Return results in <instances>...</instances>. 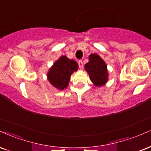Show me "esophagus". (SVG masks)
<instances>
[{
  "label": "esophagus",
  "mask_w": 151,
  "mask_h": 151,
  "mask_svg": "<svg viewBox=\"0 0 151 151\" xmlns=\"http://www.w3.org/2000/svg\"><path fill=\"white\" fill-rule=\"evenodd\" d=\"M78 65H79V68L80 69H82L83 67V61L82 60H79V61H78Z\"/></svg>",
  "instance_id": "obj_1"
}]
</instances>
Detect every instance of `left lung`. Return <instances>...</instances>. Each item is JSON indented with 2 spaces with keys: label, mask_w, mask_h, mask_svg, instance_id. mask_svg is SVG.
<instances>
[{
  "label": "left lung",
  "mask_w": 151,
  "mask_h": 151,
  "mask_svg": "<svg viewBox=\"0 0 151 151\" xmlns=\"http://www.w3.org/2000/svg\"><path fill=\"white\" fill-rule=\"evenodd\" d=\"M85 69L89 74L90 79L96 86H101L108 80L107 66L102 58L97 54L89 55V62L85 65Z\"/></svg>",
  "instance_id": "1"
}]
</instances>
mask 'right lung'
Here are the masks:
<instances>
[{"mask_svg":"<svg viewBox=\"0 0 151 151\" xmlns=\"http://www.w3.org/2000/svg\"><path fill=\"white\" fill-rule=\"evenodd\" d=\"M77 69L78 65L75 61L62 56L54 63L47 76L52 86L63 90L68 86L71 74Z\"/></svg>","mask_w":151,"mask_h":151,"instance_id":"add662e5","label":"right lung"}]
</instances>
